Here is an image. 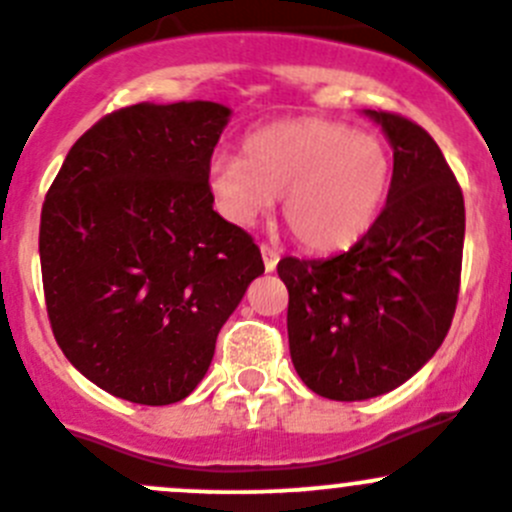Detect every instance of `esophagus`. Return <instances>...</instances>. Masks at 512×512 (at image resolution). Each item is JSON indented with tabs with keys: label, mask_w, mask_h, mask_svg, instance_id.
<instances>
[{
	"label": "esophagus",
	"mask_w": 512,
	"mask_h": 512,
	"mask_svg": "<svg viewBox=\"0 0 512 512\" xmlns=\"http://www.w3.org/2000/svg\"><path fill=\"white\" fill-rule=\"evenodd\" d=\"M261 256H263V266H266V271H276L278 266V251L273 249V246L268 244H261Z\"/></svg>",
	"instance_id": "1"
}]
</instances>
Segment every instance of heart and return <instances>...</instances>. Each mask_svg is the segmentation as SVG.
<instances>
[{"mask_svg": "<svg viewBox=\"0 0 512 512\" xmlns=\"http://www.w3.org/2000/svg\"><path fill=\"white\" fill-rule=\"evenodd\" d=\"M393 159L376 134L326 119H293L246 136L244 156L216 151L206 186L231 224L249 226L281 196L303 246L346 249L368 234L388 199Z\"/></svg>", "mask_w": 512, "mask_h": 512, "instance_id": "obj_1", "label": "heart"}]
</instances>
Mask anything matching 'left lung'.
<instances>
[{"label": "left lung", "mask_w": 512, "mask_h": 512, "mask_svg": "<svg viewBox=\"0 0 512 512\" xmlns=\"http://www.w3.org/2000/svg\"><path fill=\"white\" fill-rule=\"evenodd\" d=\"M366 116L393 149L376 224L338 256L278 261L293 368L331 401H366L416 376L443 343L460 288L465 206L443 151L406 116Z\"/></svg>", "instance_id": "8db88e82"}]
</instances>
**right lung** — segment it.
Returning a JSON list of instances; mask_svg holds the SVG:
<instances>
[{"mask_svg":"<svg viewBox=\"0 0 512 512\" xmlns=\"http://www.w3.org/2000/svg\"><path fill=\"white\" fill-rule=\"evenodd\" d=\"M231 109L134 104L69 149L39 226L44 298L64 356L141 406L184 401L263 273L249 234L214 211L206 164Z\"/></svg>","mask_w":512,"mask_h":512,"instance_id":"obj_1","label":"right lung"}]
</instances>
